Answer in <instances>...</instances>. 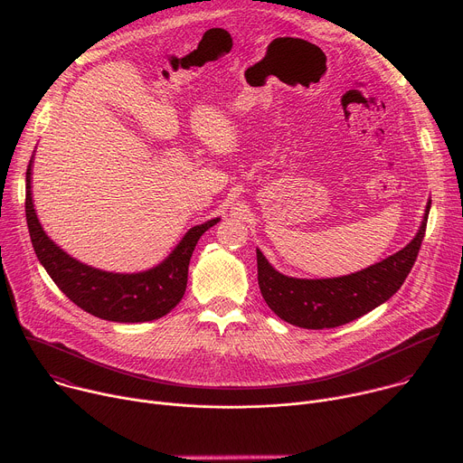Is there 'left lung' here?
<instances>
[{"label":"left lung","instance_id":"obj_1","mask_svg":"<svg viewBox=\"0 0 463 463\" xmlns=\"http://www.w3.org/2000/svg\"><path fill=\"white\" fill-rule=\"evenodd\" d=\"M429 211L430 202L418 234L407 247L346 277L318 280L286 277L256 249L258 286L263 300L282 320L306 329L335 327L366 315L403 286L418 258Z\"/></svg>","mask_w":463,"mask_h":463}]
</instances>
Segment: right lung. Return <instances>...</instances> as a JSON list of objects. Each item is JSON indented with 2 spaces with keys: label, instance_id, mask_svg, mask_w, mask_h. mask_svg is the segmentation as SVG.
<instances>
[{
  "label": "right lung",
  "instance_id": "obj_1",
  "mask_svg": "<svg viewBox=\"0 0 463 463\" xmlns=\"http://www.w3.org/2000/svg\"><path fill=\"white\" fill-rule=\"evenodd\" d=\"M33 159L25 175V216L34 252L61 293L84 311L111 322H146L165 317L184 295L188 263L197 240L220 222L192 227L159 266L143 273H109L86 266L61 250L42 229L31 194Z\"/></svg>",
  "mask_w": 463,
  "mask_h": 463
}]
</instances>
